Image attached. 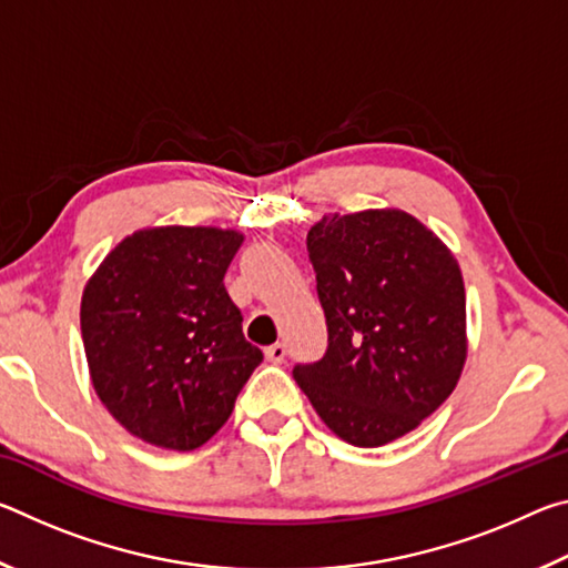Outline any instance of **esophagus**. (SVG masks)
<instances>
[{
    "mask_svg": "<svg viewBox=\"0 0 568 568\" xmlns=\"http://www.w3.org/2000/svg\"><path fill=\"white\" fill-rule=\"evenodd\" d=\"M265 355H267V361H271V363H283L285 361V345L283 343L267 345Z\"/></svg>",
    "mask_w": 568,
    "mask_h": 568,
    "instance_id": "esophagus-1",
    "label": "esophagus"
}]
</instances>
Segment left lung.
I'll return each mask as SVG.
<instances>
[{
    "instance_id": "obj_1",
    "label": "left lung",
    "mask_w": 568,
    "mask_h": 568,
    "mask_svg": "<svg viewBox=\"0 0 568 568\" xmlns=\"http://www.w3.org/2000/svg\"><path fill=\"white\" fill-rule=\"evenodd\" d=\"M307 257L328 348L293 378L335 436L390 444L456 388L466 361V295L456 257L400 210L323 217Z\"/></svg>"
}]
</instances>
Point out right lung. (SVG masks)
Masks as SVG:
<instances>
[{
    "mask_svg": "<svg viewBox=\"0 0 568 568\" xmlns=\"http://www.w3.org/2000/svg\"><path fill=\"white\" fill-rule=\"evenodd\" d=\"M240 243L243 235L217 227L140 230L84 287L80 323L92 386L152 446H203L263 363L223 283Z\"/></svg>",
    "mask_w": 568,
    "mask_h": 568,
    "instance_id": "obj_1",
    "label": "right lung"
}]
</instances>
